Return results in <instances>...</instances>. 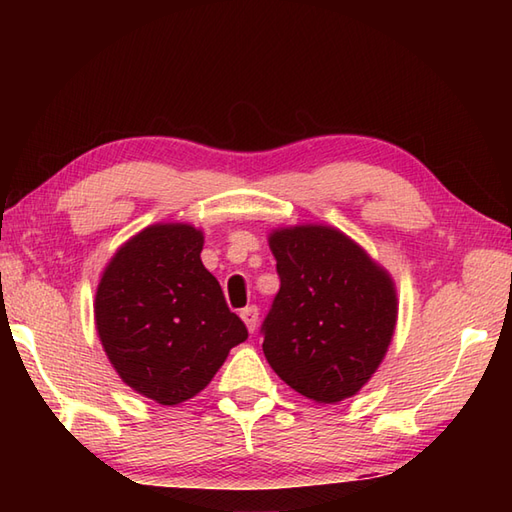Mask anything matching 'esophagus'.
Segmentation results:
<instances>
[{"label":"esophagus","instance_id":"esophagus-1","mask_svg":"<svg viewBox=\"0 0 512 512\" xmlns=\"http://www.w3.org/2000/svg\"><path fill=\"white\" fill-rule=\"evenodd\" d=\"M239 317H242V321L246 323L248 332H255V330H257V321H259V310H257V306L244 308L242 312H239Z\"/></svg>","mask_w":512,"mask_h":512}]
</instances>
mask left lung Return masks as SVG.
Here are the masks:
<instances>
[{
  "label": "left lung",
  "mask_w": 512,
  "mask_h": 512,
  "mask_svg": "<svg viewBox=\"0 0 512 512\" xmlns=\"http://www.w3.org/2000/svg\"><path fill=\"white\" fill-rule=\"evenodd\" d=\"M268 246L281 288L262 328L266 361L319 405L352 398L394 339V279L361 244L328 224L275 228Z\"/></svg>",
  "instance_id": "1"
}]
</instances>
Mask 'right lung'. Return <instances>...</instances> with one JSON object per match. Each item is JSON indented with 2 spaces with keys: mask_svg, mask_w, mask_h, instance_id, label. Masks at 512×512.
Returning a JSON list of instances; mask_svg holds the SVG:
<instances>
[{
  "mask_svg": "<svg viewBox=\"0 0 512 512\" xmlns=\"http://www.w3.org/2000/svg\"><path fill=\"white\" fill-rule=\"evenodd\" d=\"M202 246L193 224H151L116 250L96 286V332L116 374L167 407L200 394L248 339L202 264Z\"/></svg>",
  "mask_w": 512,
  "mask_h": 512,
  "instance_id": "add662e5",
  "label": "right lung"
}]
</instances>
